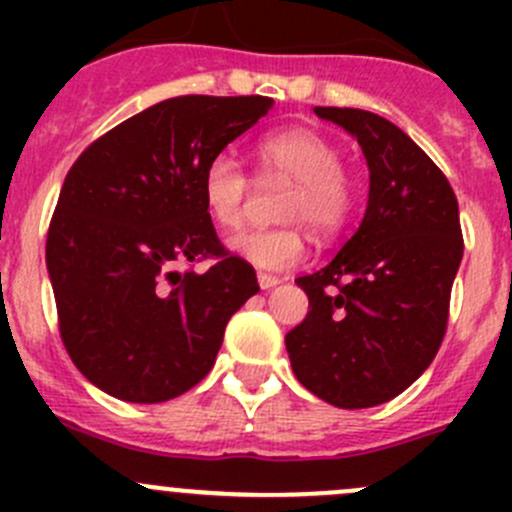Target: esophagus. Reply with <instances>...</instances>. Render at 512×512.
I'll return each mask as SVG.
<instances>
[{
	"label": "esophagus",
	"instance_id": "esophagus-1",
	"mask_svg": "<svg viewBox=\"0 0 512 512\" xmlns=\"http://www.w3.org/2000/svg\"><path fill=\"white\" fill-rule=\"evenodd\" d=\"M257 282H260V287L262 289H272V287H277L280 285V277H275V275H267V272H260V275H257Z\"/></svg>",
	"mask_w": 512,
	"mask_h": 512
}]
</instances>
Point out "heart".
I'll return each mask as SVG.
<instances>
[{
	"mask_svg": "<svg viewBox=\"0 0 512 512\" xmlns=\"http://www.w3.org/2000/svg\"><path fill=\"white\" fill-rule=\"evenodd\" d=\"M262 180L289 185L282 200V220L302 223L314 237H334L354 210L356 188L342 168V151L312 128H289L272 133L255 146ZM200 195L205 210L223 230H237L245 223L250 180L230 153H218L205 163L200 175ZM230 247L260 270H289L304 255V237L297 227L250 230L230 240Z\"/></svg>",
	"mask_w": 512,
	"mask_h": 512,
	"instance_id": "heart-1",
	"label": "heart"
}]
</instances>
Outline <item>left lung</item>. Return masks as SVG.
<instances>
[{"label": "left lung", "instance_id": "obj_1", "mask_svg": "<svg viewBox=\"0 0 512 512\" xmlns=\"http://www.w3.org/2000/svg\"><path fill=\"white\" fill-rule=\"evenodd\" d=\"M314 113L359 141L369 200L337 257L294 280L309 312L285 344L304 389L339 409H369L409 389L441 347L463 257L458 200L438 165L391 121L361 108Z\"/></svg>", "mask_w": 512, "mask_h": 512}]
</instances>
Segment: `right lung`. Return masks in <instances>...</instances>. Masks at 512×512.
I'll use <instances>...</instances> for the list:
<instances>
[{
    "instance_id": "add662e5",
    "label": "right lung",
    "mask_w": 512,
    "mask_h": 512,
    "mask_svg": "<svg viewBox=\"0 0 512 512\" xmlns=\"http://www.w3.org/2000/svg\"><path fill=\"white\" fill-rule=\"evenodd\" d=\"M267 96H178L91 143L46 237L64 347L106 394L160 404L208 376L232 314L260 292L200 195L210 158L272 108ZM213 256L205 273L178 264Z\"/></svg>"
}]
</instances>
